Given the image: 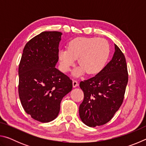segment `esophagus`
Returning <instances> with one entry per match:
<instances>
[{"label": "esophagus", "instance_id": "34e87169", "mask_svg": "<svg viewBox=\"0 0 146 146\" xmlns=\"http://www.w3.org/2000/svg\"><path fill=\"white\" fill-rule=\"evenodd\" d=\"M78 86V81H76V80H73V88H76V86Z\"/></svg>", "mask_w": 146, "mask_h": 146}]
</instances>
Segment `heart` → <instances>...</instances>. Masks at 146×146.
Here are the masks:
<instances>
[{"label":"heart","instance_id":"1","mask_svg":"<svg viewBox=\"0 0 146 146\" xmlns=\"http://www.w3.org/2000/svg\"><path fill=\"white\" fill-rule=\"evenodd\" d=\"M110 45L107 40L100 38L78 37L69 43L67 49L58 51L61 70L67 72L75 64L76 59L80 66L74 71L78 76L86 72L94 75L102 70L110 55Z\"/></svg>","mask_w":146,"mask_h":146}]
</instances>
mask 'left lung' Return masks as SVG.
Masks as SVG:
<instances>
[{
	"label": "left lung",
	"mask_w": 146,
	"mask_h": 146,
	"mask_svg": "<svg viewBox=\"0 0 146 146\" xmlns=\"http://www.w3.org/2000/svg\"><path fill=\"white\" fill-rule=\"evenodd\" d=\"M115 50L111 60L99 73L80 82L84 97L79 115L89 127L108 122L123 102L128 82L126 60L116 44Z\"/></svg>",
	"instance_id": "left-lung-1"
}]
</instances>
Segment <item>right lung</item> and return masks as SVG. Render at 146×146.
Returning a JSON list of instances; mask_svg holds the SVG:
<instances>
[{
  "instance_id": "1",
  "label": "right lung",
  "mask_w": 146,
  "mask_h": 146,
  "mask_svg": "<svg viewBox=\"0 0 146 146\" xmlns=\"http://www.w3.org/2000/svg\"><path fill=\"white\" fill-rule=\"evenodd\" d=\"M62 33L44 31L23 49L19 66V95L25 111L46 123L57 117L60 102L72 90V80L55 68Z\"/></svg>"
}]
</instances>
